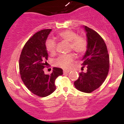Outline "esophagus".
Masks as SVG:
<instances>
[{
	"mask_svg": "<svg viewBox=\"0 0 124 124\" xmlns=\"http://www.w3.org/2000/svg\"><path fill=\"white\" fill-rule=\"evenodd\" d=\"M69 72V70H63V73H68Z\"/></svg>",
	"mask_w": 124,
	"mask_h": 124,
	"instance_id": "obj_1",
	"label": "esophagus"
}]
</instances>
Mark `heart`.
<instances>
[{"label":"heart","mask_w":124,"mask_h":124,"mask_svg":"<svg viewBox=\"0 0 124 124\" xmlns=\"http://www.w3.org/2000/svg\"><path fill=\"white\" fill-rule=\"evenodd\" d=\"M59 37L61 39L70 42V48L76 53L82 54L86 51L87 47V40L83 37L78 36V34L70 30H66L59 32ZM45 47L49 53L54 54L56 51V43L52 38H48L45 42ZM75 59L73 54L61 55L54 61L57 66L63 69H68Z\"/></svg>","instance_id":"heart-1"}]
</instances>
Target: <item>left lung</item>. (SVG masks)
Masks as SVG:
<instances>
[{"label":"left lung","instance_id":"obj_1","mask_svg":"<svg viewBox=\"0 0 124 124\" xmlns=\"http://www.w3.org/2000/svg\"><path fill=\"white\" fill-rule=\"evenodd\" d=\"M86 32L87 47L82 61L87 72H82L74 82L75 87L84 93H92L99 87L106 79L109 68V59L104 41L97 32L83 26Z\"/></svg>","mask_w":124,"mask_h":124}]
</instances>
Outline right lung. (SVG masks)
Segmentation results:
<instances>
[{
  "label": "right lung",
  "instance_id": "right-lung-1",
  "mask_svg": "<svg viewBox=\"0 0 124 124\" xmlns=\"http://www.w3.org/2000/svg\"><path fill=\"white\" fill-rule=\"evenodd\" d=\"M51 29L42 30L28 39L21 51L19 59L21 78L25 86L32 93L44 97L56 89L55 81L63 75L61 68H54L51 75H46L43 69L48 59L45 42Z\"/></svg>",
  "mask_w": 124,
  "mask_h": 124
}]
</instances>
